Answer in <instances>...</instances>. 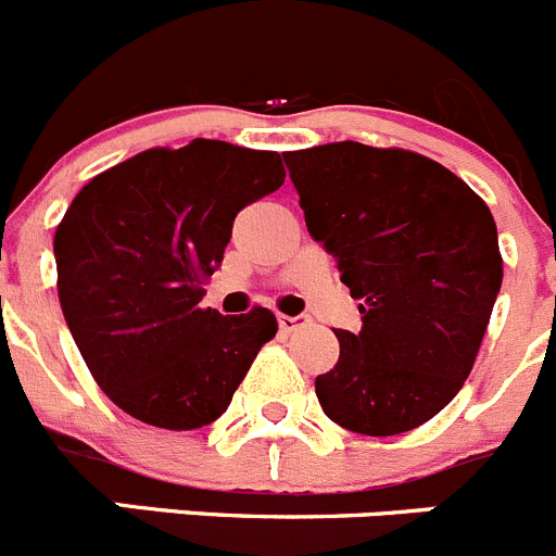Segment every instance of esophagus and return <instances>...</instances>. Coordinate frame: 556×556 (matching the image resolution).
Masks as SVG:
<instances>
[{
    "label": "esophagus",
    "mask_w": 556,
    "mask_h": 556,
    "mask_svg": "<svg viewBox=\"0 0 556 556\" xmlns=\"http://www.w3.org/2000/svg\"><path fill=\"white\" fill-rule=\"evenodd\" d=\"M305 321H308V316H287V314L278 316V327H281V332H294L298 327H303Z\"/></svg>",
    "instance_id": "obj_1"
}]
</instances>
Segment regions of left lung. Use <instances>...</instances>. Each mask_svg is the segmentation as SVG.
<instances>
[{"mask_svg":"<svg viewBox=\"0 0 556 556\" xmlns=\"http://www.w3.org/2000/svg\"><path fill=\"white\" fill-rule=\"evenodd\" d=\"M311 237L332 253L361 332L316 377L332 422L366 437L412 431L445 409L478 357L502 287L496 224L442 163L361 141L287 152Z\"/></svg>","mask_w":556,"mask_h":556,"instance_id":"8db88e82","label":"left lung"}]
</instances>
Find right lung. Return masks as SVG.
Instances as JSON below:
<instances>
[{
	"label": "right lung",
	"instance_id": "1",
	"mask_svg": "<svg viewBox=\"0 0 556 556\" xmlns=\"http://www.w3.org/2000/svg\"><path fill=\"white\" fill-rule=\"evenodd\" d=\"M278 152L215 139L152 147L89 179L56 226V289L89 374L130 417L168 431L218 420L278 332L253 305L202 308L237 213L283 185Z\"/></svg>",
	"mask_w": 556,
	"mask_h": 556
}]
</instances>
